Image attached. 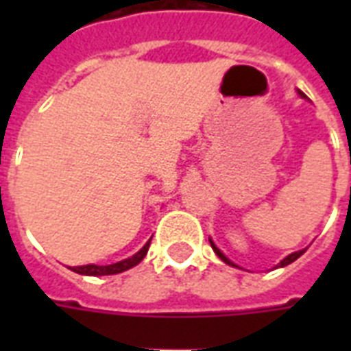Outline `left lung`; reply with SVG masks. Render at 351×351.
I'll return each mask as SVG.
<instances>
[{
	"label": "left lung",
	"instance_id": "1",
	"mask_svg": "<svg viewBox=\"0 0 351 351\" xmlns=\"http://www.w3.org/2000/svg\"><path fill=\"white\" fill-rule=\"evenodd\" d=\"M297 93H299V95L302 96V98H308V96H306L304 93H302V90H297ZM209 244H211V247H213L215 253H217V255H219L220 261L226 262V264H228V266L239 267V266H237V264H234L233 261H230V258H228V256H226L224 253H222V251L219 250V247H217V244H215V242H213V240H211V239H209ZM304 251H306V250H299V251H295V253H289V255H288V256H284L282 261L278 262V264H277V266H275V267H284V266H288V264H291V262L297 261V258H299L300 255H304ZM240 269H242V267H240Z\"/></svg>",
	"mask_w": 351,
	"mask_h": 351
}]
</instances>
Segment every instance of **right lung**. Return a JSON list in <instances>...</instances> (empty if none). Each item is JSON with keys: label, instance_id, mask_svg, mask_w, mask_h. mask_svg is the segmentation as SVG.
Here are the masks:
<instances>
[{"label": "right lung", "instance_id": "obj_1", "mask_svg": "<svg viewBox=\"0 0 351 351\" xmlns=\"http://www.w3.org/2000/svg\"><path fill=\"white\" fill-rule=\"evenodd\" d=\"M153 239V237H151ZM151 239L143 244V247L140 251H136L134 255L129 256V258H123L120 262H114V264H107V266H98V264H85V266H74L71 267L74 273H80V275H89V277H101V275H117V273L127 271L131 269L136 264L143 261V256L147 255L149 245H151Z\"/></svg>", "mask_w": 351, "mask_h": 351}]
</instances>
